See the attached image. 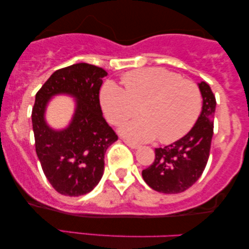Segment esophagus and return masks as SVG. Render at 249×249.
Listing matches in <instances>:
<instances>
[{
    "label": "esophagus",
    "instance_id": "34e87169",
    "mask_svg": "<svg viewBox=\"0 0 249 249\" xmlns=\"http://www.w3.org/2000/svg\"><path fill=\"white\" fill-rule=\"evenodd\" d=\"M125 144L127 145V146H130L131 148H138L139 145L136 144V142H128V141H124Z\"/></svg>",
    "mask_w": 249,
    "mask_h": 249
}]
</instances>
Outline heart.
I'll use <instances>...</instances> for the list:
<instances>
[{
    "instance_id": "obj_1",
    "label": "heart",
    "mask_w": 249,
    "mask_h": 249,
    "mask_svg": "<svg viewBox=\"0 0 249 249\" xmlns=\"http://www.w3.org/2000/svg\"><path fill=\"white\" fill-rule=\"evenodd\" d=\"M124 89L115 82L103 84L101 105L107 121L121 125L138 112L142 117L127 123L122 133L132 142L158 138L162 144L184 137L198 121L202 98L196 83L162 68H146L125 73Z\"/></svg>"
}]
</instances>
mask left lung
<instances>
[{"mask_svg":"<svg viewBox=\"0 0 249 249\" xmlns=\"http://www.w3.org/2000/svg\"><path fill=\"white\" fill-rule=\"evenodd\" d=\"M199 89L202 96V110L194 126L173 144L156 148L154 161L142 170V179L157 192H184L200 178L206 167L216 101L206 82L199 83Z\"/></svg>","mask_w":249,"mask_h":249,"instance_id":"left-lung-1","label":"left lung"}]
</instances>
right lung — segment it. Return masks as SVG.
I'll list each match as a JSON object with an SVG mask.
<instances>
[{"label":"right lung","instance_id":"right-lung-1","mask_svg":"<svg viewBox=\"0 0 249 249\" xmlns=\"http://www.w3.org/2000/svg\"><path fill=\"white\" fill-rule=\"evenodd\" d=\"M107 72L88 63L56 70L36 93L31 112L35 147L43 172L58 193L78 196L97 186L104 172V154L118 136L103 117L99 90ZM75 96L70 126L56 131L44 119L45 107L55 94Z\"/></svg>","mask_w":249,"mask_h":249}]
</instances>
